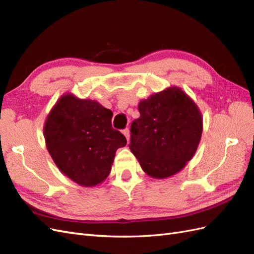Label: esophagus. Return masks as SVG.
Wrapping results in <instances>:
<instances>
[{"instance_id": "esophagus-1", "label": "esophagus", "mask_w": 254, "mask_h": 254, "mask_svg": "<svg viewBox=\"0 0 254 254\" xmlns=\"http://www.w3.org/2000/svg\"><path fill=\"white\" fill-rule=\"evenodd\" d=\"M123 134H124V135L126 136L127 141H129V139H130V131H129V129H128V128H126V129L123 130Z\"/></svg>"}]
</instances>
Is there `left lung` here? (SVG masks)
<instances>
[{
	"label": "left lung",
	"mask_w": 254,
	"mask_h": 254,
	"mask_svg": "<svg viewBox=\"0 0 254 254\" xmlns=\"http://www.w3.org/2000/svg\"><path fill=\"white\" fill-rule=\"evenodd\" d=\"M129 148L142 170L156 179L168 178L194 157L202 134L198 106L180 88L170 87L139 103Z\"/></svg>",
	"instance_id": "left-lung-1"
}]
</instances>
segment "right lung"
<instances>
[{
    "label": "right lung",
    "mask_w": 254,
    "mask_h": 254,
    "mask_svg": "<svg viewBox=\"0 0 254 254\" xmlns=\"http://www.w3.org/2000/svg\"><path fill=\"white\" fill-rule=\"evenodd\" d=\"M112 111L72 93L61 96L44 123L45 145L59 171L81 187H95L109 176L124 134L112 128Z\"/></svg>",
    "instance_id": "add662e5"
}]
</instances>
